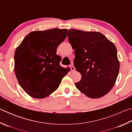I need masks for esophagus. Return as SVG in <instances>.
<instances>
[{"mask_svg": "<svg viewBox=\"0 0 132 132\" xmlns=\"http://www.w3.org/2000/svg\"><path fill=\"white\" fill-rule=\"evenodd\" d=\"M70 68L71 69V71H75V68L74 67V66L73 65V64H71V65L70 66Z\"/></svg>", "mask_w": 132, "mask_h": 132, "instance_id": "obj_1", "label": "esophagus"}]
</instances>
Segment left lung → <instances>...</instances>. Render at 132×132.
Listing matches in <instances>:
<instances>
[{"mask_svg": "<svg viewBox=\"0 0 132 132\" xmlns=\"http://www.w3.org/2000/svg\"><path fill=\"white\" fill-rule=\"evenodd\" d=\"M68 38L75 50L74 66L81 75L76 87L89 98L103 97L114 86L119 71L114 44L96 31L71 29Z\"/></svg>", "mask_w": 132, "mask_h": 132, "instance_id": "8db88e82", "label": "left lung"}]
</instances>
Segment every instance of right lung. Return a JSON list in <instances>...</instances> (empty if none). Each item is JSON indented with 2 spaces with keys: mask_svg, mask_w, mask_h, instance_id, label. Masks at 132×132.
Listing matches in <instances>:
<instances>
[{
  "mask_svg": "<svg viewBox=\"0 0 132 132\" xmlns=\"http://www.w3.org/2000/svg\"><path fill=\"white\" fill-rule=\"evenodd\" d=\"M67 29H50L31 32L17 48L14 71L24 91L31 97L41 99L59 87L70 69L59 64L61 57L56 49L67 37Z\"/></svg>",
  "mask_w": 132,
  "mask_h": 132,
  "instance_id": "add662e5",
  "label": "right lung"
}]
</instances>
